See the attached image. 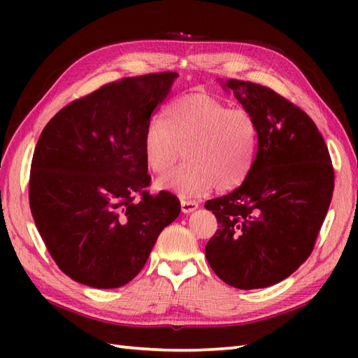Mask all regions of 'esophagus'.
I'll return each instance as SVG.
<instances>
[{"instance_id":"34e87169","label":"esophagus","mask_w":358,"mask_h":358,"mask_svg":"<svg viewBox=\"0 0 358 358\" xmlns=\"http://www.w3.org/2000/svg\"><path fill=\"white\" fill-rule=\"evenodd\" d=\"M195 209H199V203L187 199H181V212H183V214H191Z\"/></svg>"}]
</instances>
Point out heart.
Returning a JSON list of instances; mask_svg holds the SVG:
<instances>
[{
  "label": "heart",
  "mask_w": 358,
  "mask_h": 358,
  "mask_svg": "<svg viewBox=\"0 0 358 358\" xmlns=\"http://www.w3.org/2000/svg\"><path fill=\"white\" fill-rule=\"evenodd\" d=\"M144 157L157 173H166L185 155L189 162L158 181V186L195 196L217 187L231 191L252 172L260 126L248 109L206 94L177 98L144 132Z\"/></svg>",
  "instance_id": "heart-1"
}]
</instances>
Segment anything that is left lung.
<instances>
[{
	"instance_id": "left-lung-1",
	"label": "left lung",
	"mask_w": 358,
	"mask_h": 358,
	"mask_svg": "<svg viewBox=\"0 0 358 358\" xmlns=\"http://www.w3.org/2000/svg\"><path fill=\"white\" fill-rule=\"evenodd\" d=\"M220 83L255 115L260 146L241 186L204 204L218 222L206 258L229 286L268 287L313 252L334 192L329 150L308 113L272 89L240 80Z\"/></svg>"
}]
</instances>
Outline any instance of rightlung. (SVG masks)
<instances>
[{
    "mask_svg": "<svg viewBox=\"0 0 358 358\" xmlns=\"http://www.w3.org/2000/svg\"><path fill=\"white\" fill-rule=\"evenodd\" d=\"M177 78L162 72L109 83L67 104L43 129L30 167V210L58 268L81 285L129 283L180 214L171 192L148 194L143 143Z\"/></svg>",
    "mask_w": 358,
    "mask_h": 358,
    "instance_id": "add662e5",
    "label": "right lung"
}]
</instances>
